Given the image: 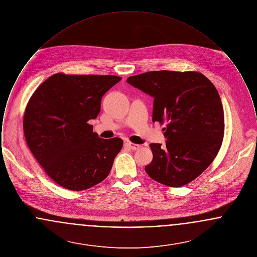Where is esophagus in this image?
<instances>
[{"mask_svg":"<svg viewBox=\"0 0 257 257\" xmlns=\"http://www.w3.org/2000/svg\"><path fill=\"white\" fill-rule=\"evenodd\" d=\"M124 145H125V147H128V148H130V149H132V150H138V149L141 147V146L135 145V144H132V143H130V142H125Z\"/></svg>","mask_w":257,"mask_h":257,"instance_id":"1","label":"esophagus"}]
</instances>
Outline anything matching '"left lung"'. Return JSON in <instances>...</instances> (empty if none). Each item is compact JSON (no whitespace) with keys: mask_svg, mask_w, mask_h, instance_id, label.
<instances>
[{"mask_svg":"<svg viewBox=\"0 0 257 257\" xmlns=\"http://www.w3.org/2000/svg\"><path fill=\"white\" fill-rule=\"evenodd\" d=\"M127 83L154 99L152 121L167 122L166 146L151 144L147 174L170 187L190 183L207 169L220 150L224 115L215 86L198 72L150 71Z\"/></svg>","mask_w":257,"mask_h":257,"instance_id":"1","label":"left lung"}]
</instances>
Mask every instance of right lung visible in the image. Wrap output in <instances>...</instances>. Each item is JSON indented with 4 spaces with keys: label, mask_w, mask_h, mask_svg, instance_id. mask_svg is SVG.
<instances>
[{
    "label": "right lung",
    "mask_w": 257,
    "mask_h": 257,
    "mask_svg": "<svg viewBox=\"0 0 257 257\" xmlns=\"http://www.w3.org/2000/svg\"><path fill=\"white\" fill-rule=\"evenodd\" d=\"M120 80L112 75L55 74L30 99L23 120L28 147L61 187L83 191L109 175L123 141L99 138L88 120L97 117L102 97Z\"/></svg>",
    "instance_id": "obj_1"
}]
</instances>
